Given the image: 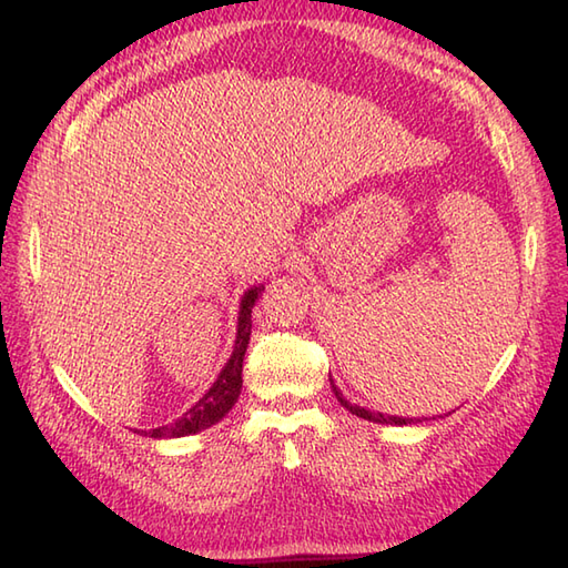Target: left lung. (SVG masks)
Masks as SVG:
<instances>
[{"label": "left lung", "instance_id": "left-lung-1", "mask_svg": "<svg viewBox=\"0 0 568 568\" xmlns=\"http://www.w3.org/2000/svg\"><path fill=\"white\" fill-rule=\"evenodd\" d=\"M329 383H332V390H334V395H336V400H339L348 413L352 415H356V417H361V419H368V422H378V425H397V427H403V425H415V422H422V419H413V417H397V415H383V413H376V409H366V407H361V405H354V403H348L346 397L342 395V390L336 388L334 385V381H332V376H329Z\"/></svg>", "mask_w": 568, "mask_h": 568}]
</instances>
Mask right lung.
Masks as SVG:
<instances>
[{"label": "right lung", "mask_w": 568, "mask_h": 568, "mask_svg": "<svg viewBox=\"0 0 568 568\" xmlns=\"http://www.w3.org/2000/svg\"><path fill=\"white\" fill-rule=\"evenodd\" d=\"M263 283L253 285L251 291L244 293L239 303V322H236V342H234V352L229 356L224 368L220 371V376L212 383V388L204 393L200 400L192 405L187 413L175 419L173 425H165L159 429H151L146 434L155 439H173V437H187V434H197L202 429H207L216 425L229 409L234 407L241 395V368H244V356H246V346L251 339V310L256 305L258 295L263 293Z\"/></svg>", "instance_id": "right-lung-1"}]
</instances>
